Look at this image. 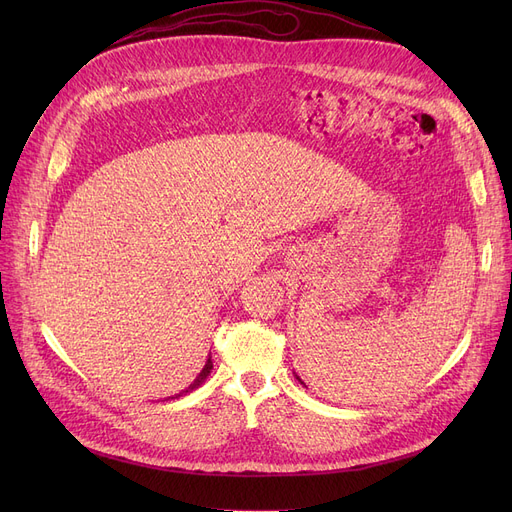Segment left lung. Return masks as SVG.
<instances>
[{
  "label": "left lung",
  "instance_id": "8db88e82",
  "mask_svg": "<svg viewBox=\"0 0 512 512\" xmlns=\"http://www.w3.org/2000/svg\"><path fill=\"white\" fill-rule=\"evenodd\" d=\"M297 380H299V382H301V378H297ZM301 384H303V382H301Z\"/></svg>",
  "mask_w": 512,
  "mask_h": 512
}]
</instances>
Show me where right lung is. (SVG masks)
<instances>
[{
  "instance_id": "right-lung-1",
  "label": "right lung",
  "mask_w": 512,
  "mask_h": 512,
  "mask_svg": "<svg viewBox=\"0 0 512 512\" xmlns=\"http://www.w3.org/2000/svg\"><path fill=\"white\" fill-rule=\"evenodd\" d=\"M211 369H213V363H211V357H209V359H207V363H205V367H203V369H201V373L197 375V380H195L191 386H188L186 390H182L178 396H182V394H186V392H193L195 388H199V386L207 380V375L211 373ZM178 396H176V398H178Z\"/></svg>"
}]
</instances>
